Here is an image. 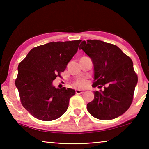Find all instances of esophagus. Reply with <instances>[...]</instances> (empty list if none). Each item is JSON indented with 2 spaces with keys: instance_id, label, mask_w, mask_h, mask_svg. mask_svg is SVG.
I'll use <instances>...</instances> for the list:
<instances>
[{
  "instance_id": "34e87169",
  "label": "esophagus",
  "mask_w": 149,
  "mask_h": 149,
  "mask_svg": "<svg viewBox=\"0 0 149 149\" xmlns=\"http://www.w3.org/2000/svg\"><path fill=\"white\" fill-rule=\"evenodd\" d=\"M75 93H76L77 95H80V94H83V93H84V92L79 89H76L75 90Z\"/></svg>"
}]
</instances>
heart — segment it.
<instances>
[{"label": "heart", "mask_w": 149, "mask_h": 149, "mask_svg": "<svg viewBox=\"0 0 149 149\" xmlns=\"http://www.w3.org/2000/svg\"><path fill=\"white\" fill-rule=\"evenodd\" d=\"M75 84L78 87L84 88L87 86V80L85 79H77L76 81H75Z\"/></svg>", "instance_id": "heart-1"}]
</instances>
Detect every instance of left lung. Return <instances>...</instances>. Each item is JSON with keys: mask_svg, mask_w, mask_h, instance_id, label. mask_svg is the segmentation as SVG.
Masks as SVG:
<instances>
[{"mask_svg": "<svg viewBox=\"0 0 149 149\" xmlns=\"http://www.w3.org/2000/svg\"><path fill=\"white\" fill-rule=\"evenodd\" d=\"M92 60L94 82L92 86L104 90L94 92V99L87 104L88 112L97 119L116 118L132 104L137 75L133 62L114 45L99 40L83 41L79 45Z\"/></svg>", "mask_w": 149, "mask_h": 149, "instance_id": "left-lung-1", "label": "left lung"}]
</instances>
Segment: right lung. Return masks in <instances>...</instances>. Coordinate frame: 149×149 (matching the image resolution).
Masks as SVG:
<instances>
[{"label": "right lung", "instance_id": "1", "mask_svg": "<svg viewBox=\"0 0 149 149\" xmlns=\"http://www.w3.org/2000/svg\"><path fill=\"white\" fill-rule=\"evenodd\" d=\"M81 40L50 42L32 49L18 65L15 84L22 104L42 121L60 118L68 108L74 89H56L52 82L76 53Z\"/></svg>", "mask_w": 149, "mask_h": 149}]
</instances>
